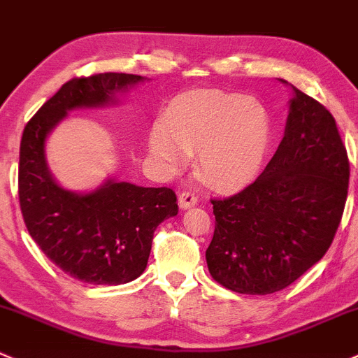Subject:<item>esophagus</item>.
I'll return each instance as SVG.
<instances>
[{
	"label": "esophagus",
	"mask_w": 358,
	"mask_h": 358,
	"mask_svg": "<svg viewBox=\"0 0 358 358\" xmlns=\"http://www.w3.org/2000/svg\"><path fill=\"white\" fill-rule=\"evenodd\" d=\"M198 203V194H194L193 191H182L179 194V206L180 208H191Z\"/></svg>",
	"instance_id": "34e87169"
}]
</instances>
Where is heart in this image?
Masks as SVG:
<instances>
[{"label": "heart", "instance_id": "obj_1", "mask_svg": "<svg viewBox=\"0 0 358 358\" xmlns=\"http://www.w3.org/2000/svg\"><path fill=\"white\" fill-rule=\"evenodd\" d=\"M271 143V117L255 99L224 91H193L172 99L150 136L167 171L198 153L196 171L217 189H234L259 174Z\"/></svg>", "mask_w": 358, "mask_h": 358}]
</instances>
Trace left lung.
Masks as SVG:
<instances>
[{
    "mask_svg": "<svg viewBox=\"0 0 358 358\" xmlns=\"http://www.w3.org/2000/svg\"><path fill=\"white\" fill-rule=\"evenodd\" d=\"M293 91L285 138L264 172L233 196L210 200L215 231L206 264L236 293L288 288L326 255L343 217L350 162L336 120Z\"/></svg>",
    "mask_w": 358,
    "mask_h": 358,
    "instance_id": "1",
    "label": "left lung"
}]
</instances>
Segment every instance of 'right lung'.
Listing matches in <instances>:
<instances>
[{"label":"right lung","instance_id":"right-lung-1","mask_svg":"<svg viewBox=\"0 0 358 358\" xmlns=\"http://www.w3.org/2000/svg\"><path fill=\"white\" fill-rule=\"evenodd\" d=\"M141 76L73 77L29 120L20 141L18 200L25 227L57 267L90 285H125L145 272L158 224L178 215L171 187L108 180L93 193L58 186L44 158L46 136L69 110L101 106Z\"/></svg>","mask_w":358,"mask_h":358}]
</instances>
